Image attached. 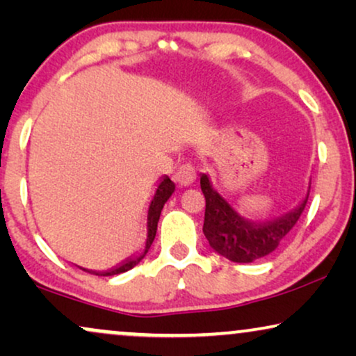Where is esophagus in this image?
<instances>
[{
	"instance_id": "esophagus-1",
	"label": "esophagus",
	"mask_w": 356,
	"mask_h": 356,
	"mask_svg": "<svg viewBox=\"0 0 356 356\" xmlns=\"http://www.w3.org/2000/svg\"><path fill=\"white\" fill-rule=\"evenodd\" d=\"M175 179H177L178 184H181V186H189V184H193L194 179H196V168H194L191 163L181 165V167L178 168L177 175H175Z\"/></svg>"
}]
</instances>
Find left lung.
Segmentation results:
<instances>
[{
    "label": "left lung",
    "instance_id": "obj_1",
    "mask_svg": "<svg viewBox=\"0 0 356 356\" xmlns=\"http://www.w3.org/2000/svg\"><path fill=\"white\" fill-rule=\"evenodd\" d=\"M311 181L303 199L291 211L267 220L243 217L220 193L213 188L211 177L201 173V189L206 197L202 232L209 245L232 262H252L277 250L305 211Z\"/></svg>",
    "mask_w": 356,
    "mask_h": 356
}]
</instances>
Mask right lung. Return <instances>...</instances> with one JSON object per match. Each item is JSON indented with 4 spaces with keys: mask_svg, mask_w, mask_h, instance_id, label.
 Masks as SVG:
<instances>
[{
    "mask_svg": "<svg viewBox=\"0 0 356 356\" xmlns=\"http://www.w3.org/2000/svg\"><path fill=\"white\" fill-rule=\"evenodd\" d=\"M173 193H175V183L167 177V175H163V177L160 178V181L157 183V188H155L154 196H152V199H150L149 207H147V222H145V228H147L145 232H147V233H145V241H144L143 250L134 252V254L126 257L124 261H121L120 264L110 267V269H106V270H92V269H86V267H81V266H77V267H79V269H82L84 272H89V274L108 277V275L123 274V272L133 269L134 266H138L139 262L144 259V256L147 254L150 245H152L155 233H157L160 213H162V209L165 206V202L168 201L170 196H172Z\"/></svg>",
    "mask_w": 356,
    "mask_h": 356,
    "instance_id": "obj_1",
    "label": "right lung"
}]
</instances>
